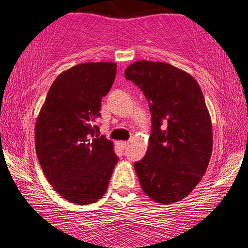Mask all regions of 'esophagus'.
I'll use <instances>...</instances> for the list:
<instances>
[{"label":"esophagus","mask_w":248,"mask_h":248,"mask_svg":"<svg viewBox=\"0 0 248 248\" xmlns=\"http://www.w3.org/2000/svg\"><path fill=\"white\" fill-rule=\"evenodd\" d=\"M128 144H129V141H120V146L121 148H124V150L128 146Z\"/></svg>","instance_id":"esophagus-1"}]
</instances>
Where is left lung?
<instances>
[{
  "label": "left lung",
  "mask_w": 248,
  "mask_h": 248,
  "mask_svg": "<svg viewBox=\"0 0 248 248\" xmlns=\"http://www.w3.org/2000/svg\"><path fill=\"white\" fill-rule=\"evenodd\" d=\"M124 78L147 98L152 131L145 156L134 163L141 189L156 203L189 195L212 154V124L200 85L189 74L164 62L136 61Z\"/></svg>",
  "instance_id": "8db88e82"
}]
</instances>
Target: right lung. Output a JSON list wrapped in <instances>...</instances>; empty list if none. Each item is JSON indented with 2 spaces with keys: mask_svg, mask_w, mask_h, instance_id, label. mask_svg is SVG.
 Wrapping results in <instances>:
<instances>
[{
  "mask_svg": "<svg viewBox=\"0 0 248 248\" xmlns=\"http://www.w3.org/2000/svg\"><path fill=\"white\" fill-rule=\"evenodd\" d=\"M117 63L87 62L60 74L49 87L35 128L39 164L54 190L87 205L102 199L118 162L113 143L95 121L111 90Z\"/></svg>",
  "mask_w": 248,
  "mask_h": 248,
  "instance_id": "right-lung-1",
  "label": "right lung"
}]
</instances>
